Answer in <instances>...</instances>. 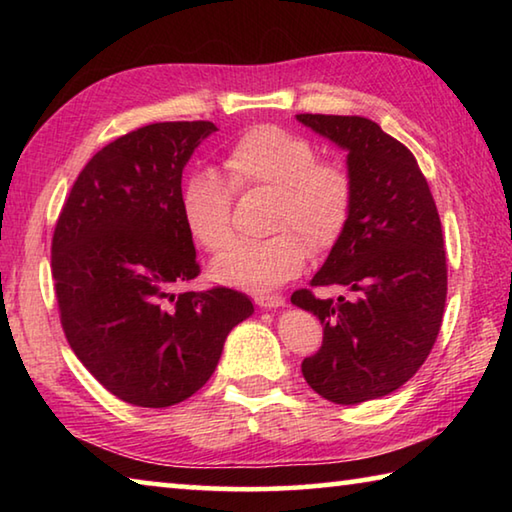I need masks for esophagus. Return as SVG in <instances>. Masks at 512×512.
<instances>
[{"label":"esophagus","instance_id":"1","mask_svg":"<svg viewBox=\"0 0 512 512\" xmlns=\"http://www.w3.org/2000/svg\"><path fill=\"white\" fill-rule=\"evenodd\" d=\"M255 302L262 309H280V307H284L282 296H257Z\"/></svg>","mask_w":512,"mask_h":512}]
</instances>
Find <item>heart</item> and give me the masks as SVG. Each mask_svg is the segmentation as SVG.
Listing matches in <instances>:
<instances>
[{
    "label": "heart",
    "instance_id": "b5f03b06",
    "mask_svg": "<svg viewBox=\"0 0 512 512\" xmlns=\"http://www.w3.org/2000/svg\"><path fill=\"white\" fill-rule=\"evenodd\" d=\"M233 189H273V237L235 244L212 262V277L246 289H275L300 273L307 245L334 246L352 212L350 173L336 162H320L307 137L280 126H255L230 146L223 158ZM232 190L210 169L189 173L180 189V214L189 235L207 250L232 241ZM302 236L306 238L301 239Z\"/></svg>",
    "mask_w": 512,
    "mask_h": 512
}]
</instances>
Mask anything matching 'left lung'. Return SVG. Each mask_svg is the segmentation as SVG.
I'll use <instances>...</instances> for the list:
<instances>
[{
  "label": "left lung",
  "mask_w": 512,
  "mask_h": 512,
  "mask_svg": "<svg viewBox=\"0 0 512 512\" xmlns=\"http://www.w3.org/2000/svg\"><path fill=\"white\" fill-rule=\"evenodd\" d=\"M348 153L354 198L348 225L311 287H345L352 298L320 300L300 289L291 302L323 323V345L302 375L334 404L393 393L429 357L443 323L447 262L427 180L406 149L366 117L296 115Z\"/></svg>",
  "instance_id": "1"
}]
</instances>
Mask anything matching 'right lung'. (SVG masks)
Returning <instances> with one entry per match:
<instances>
[{"instance_id":"1","label":"right lung","mask_w":512,"mask_h":512,"mask_svg":"<svg viewBox=\"0 0 512 512\" xmlns=\"http://www.w3.org/2000/svg\"><path fill=\"white\" fill-rule=\"evenodd\" d=\"M212 121H162L94 155L58 216L51 271L60 323L79 361L119 400L164 409L212 377L246 293H173L198 275L180 214L183 169Z\"/></svg>"}]
</instances>
